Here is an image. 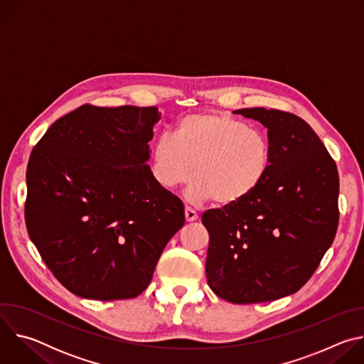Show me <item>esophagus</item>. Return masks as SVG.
Here are the masks:
<instances>
[{"label":"esophagus","mask_w":364,"mask_h":364,"mask_svg":"<svg viewBox=\"0 0 364 364\" xmlns=\"http://www.w3.org/2000/svg\"><path fill=\"white\" fill-rule=\"evenodd\" d=\"M184 215H186V220H187V222H194V220H197V219H198L197 212H196V210H193V209H190V207H186Z\"/></svg>","instance_id":"1"}]
</instances>
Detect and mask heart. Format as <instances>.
<instances>
[{
    "instance_id": "obj_1",
    "label": "heart",
    "mask_w": 364,
    "mask_h": 364,
    "mask_svg": "<svg viewBox=\"0 0 364 364\" xmlns=\"http://www.w3.org/2000/svg\"><path fill=\"white\" fill-rule=\"evenodd\" d=\"M152 176L173 190L196 178L188 190L193 201L215 200L220 207L245 201L261 186L271 167L265 134L226 114L183 118L174 138L161 135L152 146Z\"/></svg>"
}]
</instances>
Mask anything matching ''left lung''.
I'll return each instance as SVG.
<instances>
[{
    "mask_svg": "<svg viewBox=\"0 0 364 364\" xmlns=\"http://www.w3.org/2000/svg\"><path fill=\"white\" fill-rule=\"evenodd\" d=\"M268 128L271 167L245 201L210 209L205 277L232 304L279 299L318 268L338 226V171L327 148L299 117L265 108L235 111Z\"/></svg>",
    "mask_w": 364,
    "mask_h": 364,
    "instance_id": "8db88e82",
    "label": "left lung"
}]
</instances>
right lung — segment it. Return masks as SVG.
Wrapping results in <instances>:
<instances>
[{"label": "right lung", "instance_id": "add662e5", "mask_svg": "<svg viewBox=\"0 0 364 364\" xmlns=\"http://www.w3.org/2000/svg\"><path fill=\"white\" fill-rule=\"evenodd\" d=\"M155 107L82 105L51 125L27 167L26 226L41 259L77 296H138L184 205L146 161Z\"/></svg>", "mask_w": 364, "mask_h": 364}]
</instances>
